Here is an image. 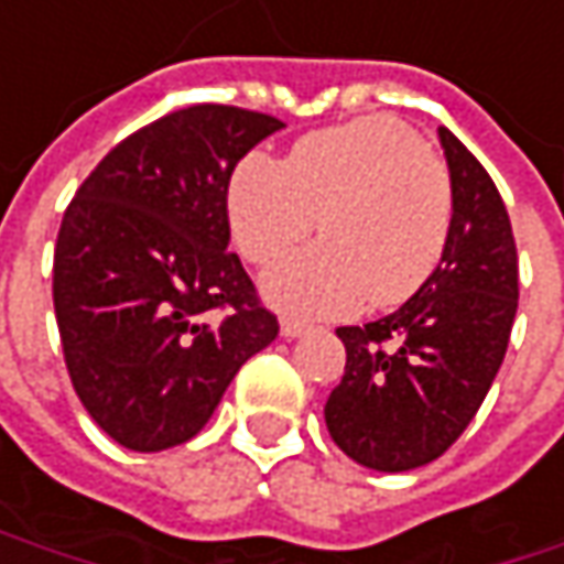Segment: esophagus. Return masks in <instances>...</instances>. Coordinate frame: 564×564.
I'll use <instances>...</instances> for the list:
<instances>
[{
	"label": "esophagus",
	"mask_w": 564,
	"mask_h": 564,
	"mask_svg": "<svg viewBox=\"0 0 564 564\" xmlns=\"http://www.w3.org/2000/svg\"><path fill=\"white\" fill-rule=\"evenodd\" d=\"M306 332H310V325H306V322H300V318H283L281 322L283 338H300V335H306Z\"/></svg>",
	"instance_id": "34e87169"
}]
</instances>
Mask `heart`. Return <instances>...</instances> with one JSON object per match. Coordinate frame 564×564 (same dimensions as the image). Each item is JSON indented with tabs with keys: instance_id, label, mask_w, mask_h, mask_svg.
Returning <instances> with one entry per match:
<instances>
[{
	"instance_id": "1",
	"label": "heart",
	"mask_w": 564,
	"mask_h": 564,
	"mask_svg": "<svg viewBox=\"0 0 564 564\" xmlns=\"http://www.w3.org/2000/svg\"><path fill=\"white\" fill-rule=\"evenodd\" d=\"M229 229L271 264L315 229L325 242L274 264L261 290L286 315H345L367 296L399 306L444 261L453 191L444 162L395 117H360L296 140L286 159L249 155L226 191Z\"/></svg>"
}]
</instances>
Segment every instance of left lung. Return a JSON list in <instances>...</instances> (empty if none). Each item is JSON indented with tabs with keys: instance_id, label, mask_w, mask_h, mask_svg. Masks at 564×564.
<instances>
[{
	"instance_id": "1",
	"label": "left lung",
	"mask_w": 564,
	"mask_h": 564,
	"mask_svg": "<svg viewBox=\"0 0 564 564\" xmlns=\"http://www.w3.org/2000/svg\"><path fill=\"white\" fill-rule=\"evenodd\" d=\"M453 219L434 278L395 313L345 325V377L325 424L354 463L409 473L447 453L485 402L517 315V246L505 200L447 127Z\"/></svg>"
}]
</instances>
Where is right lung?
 I'll list each match as a JSON object with an SVG mask.
<instances>
[{"label":"right lung","instance_id":"add662e5","mask_svg":"<svg viewBox=\"0 0 564 564\" xmlns=\"http://www.w3.org/2000/svg\"><path fill=\"white\" fill-rule=\"evenodd\" d=\"M278 117L194 105L108 152L66 207L53 310L76 395L120 447L191 441L278 315L229 246L226 191Z\"/></svg>","mask_w":564,"mask_h":564}]
</instances>
